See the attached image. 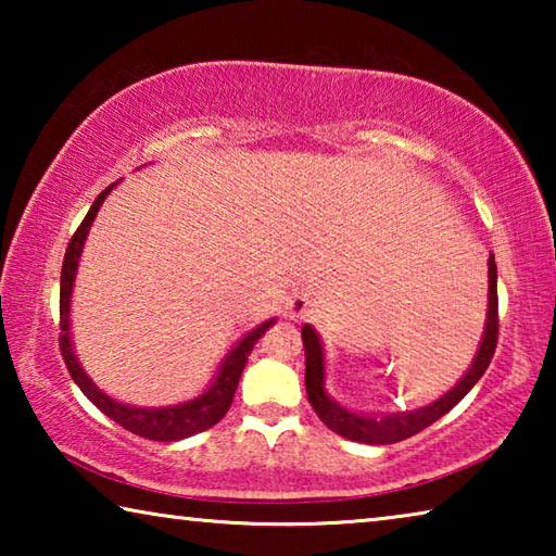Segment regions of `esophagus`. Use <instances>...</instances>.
<instances>
[{
  "mask_svg": "<svg viewBox=\"0 0 556 556\" xmlns=\"http://www.w3.org/2000/svg\"><path fill=\"white\" fill-rule=\"evenodd\" d=\"M314 306V301L304 291H296V294H291L287 299V306H285V316L287 318H301L304 314H308V308Z\"/></svg>",
  "mask_w": 556,
  "mask_h": 556,
  "instance_id": "1",
  "label": "esophagus"
}]
</instances>
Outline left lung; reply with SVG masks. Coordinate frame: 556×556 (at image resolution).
<instances>
[{
    "label": "left lung",
    "mask_w": 556,
    "mask_h": 556,
    "mask_svg": "<svg viewBox=\"0 0 556 556\" xmlns=\"http://www.w3.org/2000/svg\"><path fill=\"white\" fill-rule=\"evenodd\" d=\"M301 341H304L306 351V394L312 402L314 412L324 425L351 441H361V444H397V441L409 439L419 434L421 429L434 425L437 419L444 417L456 404L466 397L470 388L483 378L488 365L493 361L495 345H497V267L495 257L488 260V318H485V333L483 343L478 348V355L470 370L460 378L454 390H448L444 397L437 400L429 407H421L417 412H402L390 414V417H363V414H353L328 397L324 390V351L318 343V336L312 326L301 328Z\"/></svg>",
    "instance_id": "8db88e82"
}]
</instances>
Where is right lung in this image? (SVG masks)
<instances>
[{
	"instance_id": "obj_1",
	"label": "right lung",
	"mask_w": 556,
	"mask_h": 556,
	"mask_svg": "<svg viewBox=\"0 0 556 556\" xmlns=\"http://www.w3.org/2000/svg\"><path fill=\"white\" fill-rule=\"evenodd\" d=\"M110 191H112V186H108L105 191L98 195L96 203H92V208L86 215V220L78 225V230L73 232L68 248H65L63 269H61V336H59V345H61L65 368H68L71 378L83 390V394H86V397L96 404L102 414H108L112 421H117L119 427H125L127 431H131V434L152 439V441H176V439L193 437V434H199V431H205L213 425H218V421L225 417V412L230 409L242 368H244V363H248V355L252 353V348H255L257 338L265 333L275 321L260 324L255 331H250L238 345L232 348V353L225 357L223 368L218 372V380H215L211 384V390L201 394L199 400L176 404V407L144 409V407H127V404H119L112 397H108V394H102L96 384L88 380V375L83 372V368L73 355L71 338H68V304H71V289H73L75 269H78L83 242H86V235L90 230L92 218H96L98 208L102 205V201H105V195Z\"/></svg>"
}]
</instances>
